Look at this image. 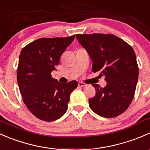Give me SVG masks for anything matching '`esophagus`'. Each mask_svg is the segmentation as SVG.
Returning a JSON list of instances; mask_svg holds the SVG:
<instances>
[{
    "instance_id": "esophagus-1",
    "label": "esophagus",
    "mask_w": 150,
    "mask_h": 150,
    "mask_svg": "<svg viewBox=\"0 0 150 150\" xmlns=\"http://www.w3.org/2000/svg\"><path fill=\"white\" fill-rule=\"evenodd\" d=\"M78 85L79 86V87H85L87 84H86L84 82H81V81H79V84H78Z\"/></svg>"
}]
</instances>
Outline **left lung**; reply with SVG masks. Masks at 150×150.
I'll return each instance as SVG.
<instances>
[{
  "instance_id": "1",
  "label": "left lung",
  "mask_w": 150,
  "mask_h": 150,
  "mask_svg": "<svg viewBox=\"0 0 150 150\" xmlns=\"http://www.w3.org/2000/svg\"><path fill=\"white\" fill-rule=\"evenodd\" d=\"M76 38L93 60L92 71L105 76V87L93 86L96 96L89 99L90 107L103 117L123 113L134 97L139 66L134 50L113 34H77Z\"/></svg>"
}]
</instances>
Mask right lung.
Wrapping results in <instances>:
<instances>
[{
    "label": "right lung",
    "instance_id": "1",
    "mask_svg": "<svg viewBox=\"0 0 150 150\" xmlns=\"http://www.w3.org/2000/svg\"><path fill=\"white\" fill-rule=\"evenodd\" d=\"M75 38H41L23 47L19 57L17 82L23 102L41 120L51 122L61 117L68 109L70 95L78 83H60L52 77L60 56Z\"/></svg>",
    "mask_w": 150,
    "mask_h": 150
}]
</instances>
